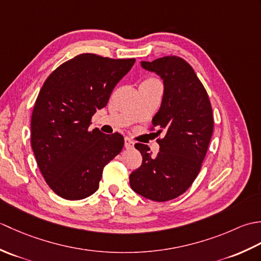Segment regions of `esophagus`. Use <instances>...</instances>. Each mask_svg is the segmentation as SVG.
<instances>
[{
    "mask_svg": "<svg viewBox=\"0 0 261 261\" xmlns=\"http://www.w3.org/2000/svg\"><path fill=\"white\" fill-rule=\"evenodd\" d=\"M134 146H135V142H134V140H131L130 138H125L124 139V147L126 148V149H131V148H134Z\"/></svg>",
    "mask_w": 261,
    "mask_h": 261,
    "instance_id": "esophagus-1",
    "label": "esophagus"
}]
</instances>
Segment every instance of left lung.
<instances>
[{
  "mask_svg": "<svg viewBox=\"0 0 261 261\" xmlns=\"http://www.w3.org/2000/svg\"><path fill=\"white\" fill-rule=\"evenodd\" d=\"M142 68L154 71L164 81L160 109L152 119L151 130L164 131L158 139L159 152L153 157L142 143L135 147L142 164L130 174V186L139 195L166 202L185 193L195 180L213 134V112L208 95L186 60L166 56L141 62Z\"/></svg>",
  "mask_w": 261,
  "mask_h": 261,
  "instance_id": "8db88e82",
  "label": "left lung"
}]
</instances>
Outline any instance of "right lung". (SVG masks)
<instances>
[{
  "instance_id": "right-lung-1",
  "label": "right lung",
  "mask_w": 261,
  "mask_h": 261,
  "mask_svg": "<svg viewBox=\"0 0 261 261\" xmlns=\"http://www.w3.org/2000/svg\"><path fill=\"white\" fill-rule=\"evenodd\" d=\"M136 62L81 54L55 69L38 94L31 116V147L48 186L77 201L98 190L105 166L119 154L118 132L88 130L96 110Z\"/></svg>"
}]
</instances>
